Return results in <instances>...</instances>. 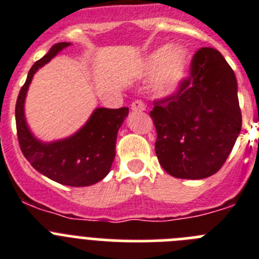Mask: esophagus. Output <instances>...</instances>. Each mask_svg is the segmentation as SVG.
Returning <instances> with one entry per match:
<instances>
[{
    "instance_id": "obj_1",
    "label": "esophagus",
    "mask_w": 259,
    "mask_h": 259,
    "mask_svg": "<svg viewBox=\"0 0 259 259\" xmlns=\"http://www.w3.org/2000/svg\"><path fill=\"white\" fill-rule=\"evenodd\" d=\"M131 109L132 111H144L146 109V105L141 100H136L131 104Z\"/></svg>"
}]
</instances>
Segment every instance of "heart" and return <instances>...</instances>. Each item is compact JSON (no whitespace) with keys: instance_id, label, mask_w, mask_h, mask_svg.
<instances>
[{"instance_id":"heart-1","label":"heart","mask_w":259,"mask_h":259,"mask_svg":"<svg viewBox=\"0 0 259 259\" xmlns=\"http://www.w3.org/2000/svg\"><path fill=\"white\" fill-rule=\"evenodd\" d=\"M191 54L184 47L161 48L146 59L145 68L149 75H155V91L161 96L178 92L188 75Z\"/></svg>"}]
</instances>
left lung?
<instances>
[{
	"instance_id": "left-lung-1",
	"label": "left lung",
	"mask_w": 259,
	"mask_h": 259,
	"mask_svg": "<svg viewBox=\"0 0 259 259\" xmlns=\"http://www.w3.org/2000/svg\"><path fill=\"white\" fill-rule=\"evenodd\" d=\"M155 154L179 179H205L221 170L241 131L235 72L221 53L201 48L178 92L154 102Z\"/></svg>"
}]
</instances>
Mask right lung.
Returning a JSON list of instances; mask_svg holds the SVG:
<instances>
[{"mask_svg":"<svg viewBox=\"0 0 259 259\" xmlns=\"http://www.w3.org/2000/svg\"><path fill=\"white\" fill-rule=\"evenodd\" d=\"M68 45L70 42L53 45L29 70L15 105L18 141L23 155L40 174L68 187H88L109 174L115 158L116 136L128 115V107H98L76 134L53 143L37 140L29 131L24 116L27 91L35 72Z\"/></svg>","mask_w":259,"mask_h":259,"instance_id":"add662e5","label":"right lung"}]
</instances>
